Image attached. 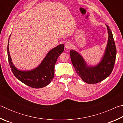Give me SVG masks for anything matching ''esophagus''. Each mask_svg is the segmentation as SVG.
<instances>
[{
  "mask_svg": "<svg viewBox=\"0 0 123 123\" xmlns=\"http://www.w3.org/2000/svg\"><path fill=\"white\" fill-rule=\"evenodd\" d=\"M72 47V43L69 41H68L65 44V47L66 49H70L71 48V47Z\"/></svg>",
  "mask_w": 123,
  "mask_h": 123,
  "instance_id": "obj_1",
  "label": "esophagus"
}]
</instances>
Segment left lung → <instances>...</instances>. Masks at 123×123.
Listing matches in <instances>:
<instances>
[{"instance_id":"1","label":"left lung","mask_w":123,"mask_h":123,"mask_svg":"<svg viewBox=\"0 0 123 123\" xmlns=\"http://www.w3.org/2000/svg\"><path fill=\"white\" fill-rule=\"evenodd\" d=\"M106 26L109 34L107 45L103 59L98 65L88 66L78 53L73 50L70 51V59L76 73L87 84H94L102 81L107 78L113 70L117 50L112 32L109 26Z\"/></svg>"}]
</instances>
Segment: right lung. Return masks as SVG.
<instances>
[{"instance_id":"add662e5","label":"right lung","mask_w":123,"mask_h":123,"mask_svg":"<svg viewBox=\"0 0 123 123\" xmlns=\"http://www.w3.org/2000/svg\"><path fill=\"white\" fill-rule=\"evenodd\" d=\"M63 50L64 45H59L49 51L42 63L35 69L21 71L17 69L12 63L9 53V43L7 48L8 60L14 75L22 82L34 88H42L50 83L54 76L55 64L58 57Z\"/></svg>"}]
</instances>
